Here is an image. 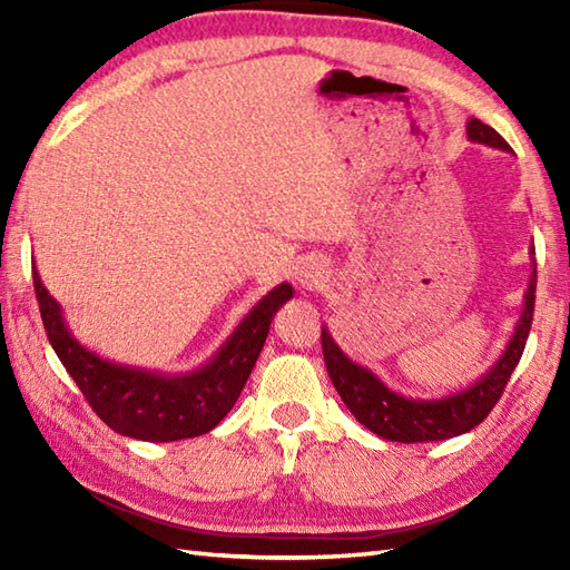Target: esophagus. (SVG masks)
I'll use <instances>...</instances> for the list:
<instances>
[{"mask_svg":"<svg viewBox=\"0 0 570 570\" xmlns=\"http://www.w3.org/2000/svg\"><path fill=\"white\" fill-rule=\"evenodd\" d=\"M294 282L301 292H318V288L328 282V272L318 257H306L296 264Z\"/></svg>","mask_w":570,"mask_h":570,"instance_id":"obj_1","label":"esophagus"}]
</instances>
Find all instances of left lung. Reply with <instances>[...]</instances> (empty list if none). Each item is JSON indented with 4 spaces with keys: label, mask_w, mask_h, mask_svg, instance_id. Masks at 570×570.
I'll use <instances>...</instances> for the list:
<instances>
[{
    "label": "left lung",
    "mask_w": 570,
    "mask_h": 570,
    "mask_svg": "<svg viewBox=\"0 0 570 570\" xmlns=\"http://www.w3.org/2000/svg\"><path fill=\"white\" fill-rule=\"evenodd\" d=\"M468 139L475 144H485L492 149L512 151L498 131L480 119H468ZM529 254H534L531 249ZM531 272L524 308L519 316L510 343L502 350L498 362L472 382L468 390L448 394L441 399H414L402 396L390 390L372 370L357 365L350 360L341 345L333 341V335L323 325L321 345L325 357V370L335 384L337 394L345 402L362 426L377 433L384 441L399 443H429V441H445L453 435L468 433L488 419L492 406L500 402L507 382H510L514 367L522 360L527 337L531 331V318H534V298H537V262L531 259Z\"/></svg>",
    "instance_id": "8db88e82"
}]
</instances>
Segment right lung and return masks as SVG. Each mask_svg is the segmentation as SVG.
Segmentation results:
<instances>
[{"label":"right lung","instance_id":"obj_1","mask_svg":"<svg viewBox=\"0 0 570 570\" xmlns=\"http://www.w3.org/2000/svg\"><path fill=\"white\" fill-rule=\"evenodd\" d=\"M33 288L48 343L95 414L119 435L151 443L196 439L227 416L262 353L274 313L294 298L292 284L274 286L203 367L166 374L117 365L80 345L66 325L63 308L43 286L36 264Z\"/></svg>","mask_w":570,"mask_h":570}]
</instances>
